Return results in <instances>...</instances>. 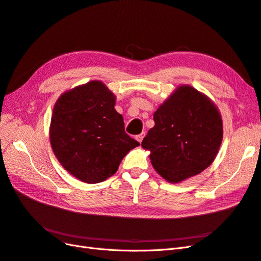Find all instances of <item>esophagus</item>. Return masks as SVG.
<instances>
[{"mask_svg": "<svg viewBox=\"0 0 261 261\" xmlns=\"http://www.w3.org/2000/svg\"><path fill=\"white\" fill-rule=\"evenodd\" d=\"M144 137H145V133H141V134H139V135L136 136V139L139 141V143H141V141H143V139H144Z\"/></svg>", "mask_w": 261, "mask_h": 261, "instance_id": "34e87169", "label": "esophagus"}]
</instances>
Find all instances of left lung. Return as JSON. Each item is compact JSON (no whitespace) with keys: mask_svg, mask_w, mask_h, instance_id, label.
<instances>
[{"mask_svg":"<svg viewBox=\"0 0 261 261\" xmlns=\"http://www.w3.org/2000/svg\"><path fill=\"white\" fill-rule=\"evenodd\" d=\"M141 146L151 151L155 171L178 183L207 169L222 141V120L216 106L191 86H180L153 114Z\"/></svg>","mask_w":261,"mask_h":261,"instance_id":"obj_1","label":"left lung"}]
</instances>
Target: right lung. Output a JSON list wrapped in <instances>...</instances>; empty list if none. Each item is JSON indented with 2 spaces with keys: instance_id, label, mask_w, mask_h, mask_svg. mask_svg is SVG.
<instances>
[{
  "instance_id": "obj_1",
  "label": "right lung",
  "mask_w": 261,
  "mask_h": 261,
  "mask_svg": "<svg viewBox=\"0 0 261 261\" xmlns=\"http://www.w3.org/2000/svg\"><path fill=\"white\" fill-rule=\"evenodd\" d=\"M115 97L101 82L69 90L53 109L50 141L60 163L78 179L100 183L117 171L123 158L139 146L124 128Z\"/></svg>"
}]
</instances>
